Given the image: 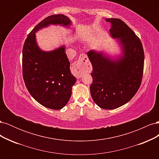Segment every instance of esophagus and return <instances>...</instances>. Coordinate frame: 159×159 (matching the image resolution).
I'll return each instance as SVG.
<instances>
[{"mask_svg":"<svg viewBox=\"0 0 159 159\" xmlns=\"http://www.w3.org/2000/svg\"><path fill=\"white\" fill-rule=\"evenodd\" d=\"M90 69V62L87 55L81 54L72 68L73 73L76 78H80L83 74L88 72Z\"/></svg>","mask_w":159,"mask_h":159,"instance_id":"obj_1","label":"esophagus"}]
</instances>
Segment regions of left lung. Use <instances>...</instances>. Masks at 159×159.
<instances>
[{
	"mask_svg": "<svg viewBox=\"0 0 159 159\" xmlns=\"http://www.w3.org/2000/svg\"><path fill=\"white\" fill-rule=\"evenodd\" d=\"M111 24V36L117 38L122 54L111 60L103 52L90 50L88 56L93 66L90 92L94 102L104 109H114L127 103L141 84L144 50L139 37L119 18H107Z\"/></svg>",
	"mask_w": 159,
	"mask_h": 159,
	"instance_id": "obj_1",
	"label": "left lung"
}]
</instances>
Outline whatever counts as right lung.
<instances>
[{
    "mask_svg": "<svg viewBox=\"0 0 159 159\" xmlns=\"http://www.w3.org/2000/svg\"><path fill=\"white\" fill-rule=\"evenodd\" d=\"M71 23L63 14L48 16L29 33L23 46L22 75L26 87L36 102L51 109H60L68 102L76 78L70 71L65 46L43 51L37 44L35 33L50 25L69 27Z\"/></svg>",
    "mask_w": 159,
    "mask_h": 159,
    "instance_id": "right-lung-1",
    "label": "right lung"
}]
</instances>
